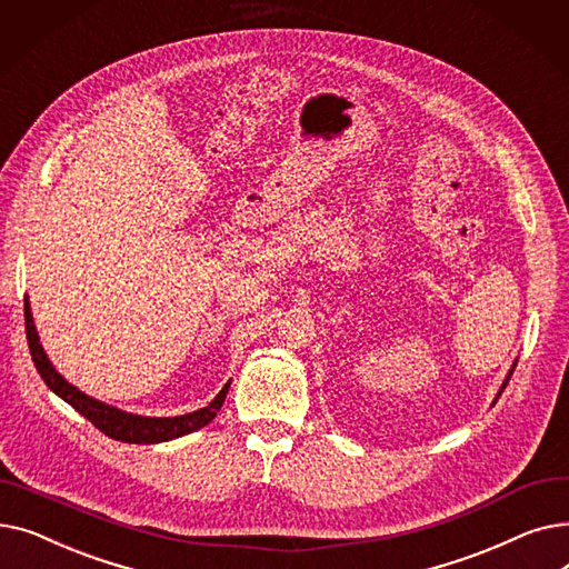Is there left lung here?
Masks as SVG:
<instances>
[{
	"mask_svg": "<svg viewBox=\"0 0 569 569\" xmlns=\"http://www.w3.org/2000/svg\"><path fill=\"white\" fill-rule=\"evenodd\" d=\"M517 362H519V360H515V365H512V369H510V373H507V378H505V380H502V385H500V392H498V397H500V395H502V390H505V387H507V382H510V378H512V371H515V367H517ZM498 397H496V401H498ZM496 401H493V403H496Z\"/></svg>",
	"mask_w": 569,
	"mask_h": 569,
	"instance_id": "obj_1",
	"label": "left lung"
}]
</instances>
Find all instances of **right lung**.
Segmentation results:
<instances>
[{"mask_svg":"<svg viewBox=\"0 0 569 569\" xmlns=\"http://www.w3.org/2000/svg\"><path fill=\"white\" fill-rule=\"evenodd\" d=\"M24 332H27V343H29V352H32L34 367L50 390L59 399H64L71 408H76L82 417H87V420L92 422L99 431H103L106 436H110L114 440H122V442L154 445V442L182 438L187 433H193V431L207 427L221 410L226 395H228V387L232 382V380H228L223 385V390L204 408L187 412V415H177V417L133 415V412L108 406L94 397L80 392L76 385H71L62 373L52 367V362L48 360V355L39 341V332H37V325L32 318V307H29L27 297H24Z\"/></svg>","mask_w":569,"mask_h":569,"instance_id":"obj_1","label":"right lung"}]
</instances>
